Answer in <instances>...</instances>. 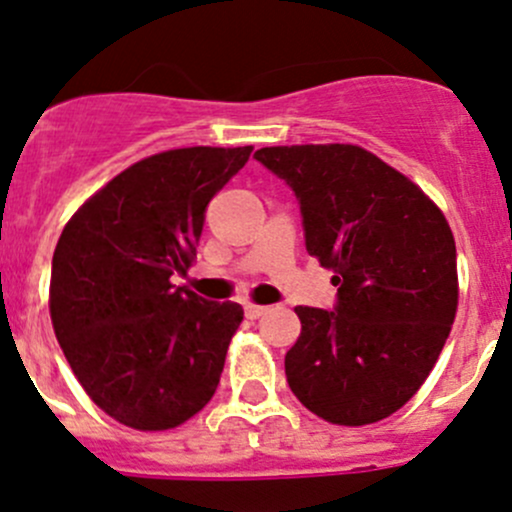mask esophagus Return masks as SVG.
Listing matches in <instances>:
<instances>
[{
  "instance_id": "esophagus-1",
  "label": "esophagus",
  "mask_w": 512,
  "mask_h": 512,
  "mask_svg": "<svg viewBox=\"0 0 512 512\" xmlns=\"http://www.w3.org/2000/svg\"><path fill=\"white\" fill-rule=\"evenodd\" d=\"M265 313H267V308L257 306V303H247L245 306V318H250V320H257L260 316H265Z\"/></svg>"
}]
</instances>
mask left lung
Wrapping results in <instances>:
<instances>
[{
    "label": "left lung",
    "instance_id": "left-lung-1",
    "mask_svg": "<svg viewBox=\"0 0 512 512\" xmlns=\"http://www.w3.org/2000/svg\"><path fill=\"white\" fill-rule=\"evenodd\" d=\"M255 157L294 189L308 255L338 286L335 311L294 308L301 335L286 381L328 423H379L418 393L452 330V228L418 184L359 145H274Z\"/></svg>",
    "mask_w": 512,
    "mask_h": 512
}]
</instances>
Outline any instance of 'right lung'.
I'll return each mask as SVG.
<instances>
[{
	"mask_svg": "<svg viewBox=\"0 0 512 512\" xmlns=\"http://www.w3.org/2000/svg\"><path fill=\"white\" fill-rule=\"evenodd\" d=\"M250 153L194 145L143 157L89 196L55 245V338L87 396L126 428H179L216 393L243 308L170 277L192 267L206 206Z\"/></svg>",
	"mask_w": 512,
	"mask_h": 512,
	"instance_id": "add662e5",
	"label": "right lung"
}]
</instances>
